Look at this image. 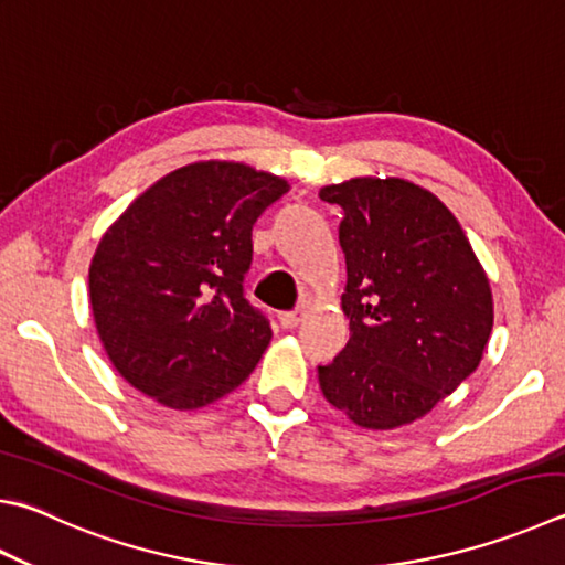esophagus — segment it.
Segmentation results:
<instances>
[{
    "mask_svg": "<svg viewBox=\"0 0 565 565\" xmlns=\"http://www.w3.org/2000/svg\"><path fill=\"white\" fill-rule=\"evenodd\" d=\"M303 316H306L303 309H296V311H289V313H281L279 321H281L284 328H296L303 321Z\"/></svg>",
    "mask_w": 565,
    "mask_h": 565,
    "instance_id": "1",
    "label": "esophagus"
}]
</instances>
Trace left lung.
<instances>
[{"mask_svg": "<svg viewBox=\"0 0 565 565\" xmlns=\"http://www.w3.org/2000/svg\"><path fill=\"white\" fill-rule=\"evenodd\" d=\"M343 210L341 309L351 341L318 385L363 429H395L455 393L484 355L494 299L484 266L445 202L403 178L321 188Z\"/></svg>", "mask_w": 565, "mask_h": 565, "instance_id": "1", "label": "left lung"}]
</instances>
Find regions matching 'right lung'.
I'll return each mask as SVG.
<instances>
[{
    "label": "right lung",
    "mask_w": 565,
    "mask_h": 565,
    "mask_svg": "<svg viewBox=\"0 0 565 565\" xmlns=\"http://www.w3.org/2000/svg\"><path fill=\"white\" fill-rule=\"evenodd\" d=\"M289 182L247 162L200 160L168 172L100 237L90 311L122 381L172 409L237 390L271 341L244 299L252 227Z\"/></svg>",
    "instance_id": "right-lung-1"
}]
</instances>
